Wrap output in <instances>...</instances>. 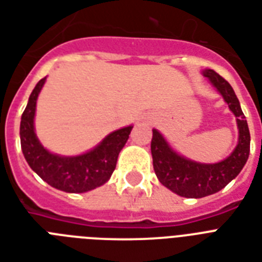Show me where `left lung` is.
I'll use <instances>...</instances> for the list:
<instances>
[{"label":"left lung","instance_id":"obj_1","mask_svg":"<svg viewBox=\"0 0 262 262\" xmlns=\"http://www.w3.org/2000/svg\"><path fill=\"white\" fill-rule=\"evenodd\" d=\"M203 75L219 91L236 117L239 139L238 145L227 159L219 163L205 164L178 155L159 132L156 129L152 130L151 152L156 177L163 186L187 199H201L227 186L244 168L250 152V132L232 87L212 69H205Z\"/></svg>","mask_w":262,"mask_h":262}]
</instances>
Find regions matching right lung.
Listing matches in <instances>:
<instances>
[{"label":"right lung","mask_w":262,"mask_h":262,"mask_svg":"<svg viewBox=\"0 0 262 262\" xmlns=\"http://www.w3.org/2000/svg\"><path fill=\"white\" fill-rule=\"evenodd\" d=\"M45 81L46 77L35 85L21 115L20 141L27 163L45 182L67 193H84L102 186L115 170L119 152L126 144L133 126L113 132L94 149L83 155L59 156L51 154L39 143L34 127L36 99Z\"/></svg>","instance_id":"obj_1"}]
</instances>
